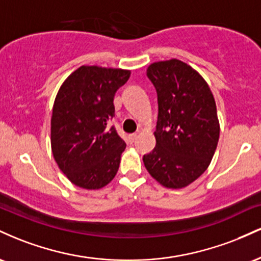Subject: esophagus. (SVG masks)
Segmentation results:
<instances>
[{"mask_svg": "<svg viewBox=\"0 0 261 261\" xmlns=\"http://www.w3.org/2000/svg\"><path fill=\"white\" fill-rule=\"evenodd\" d=\"M136 137H137V134H131V135H128V141H130V143L135 142V140H136Z\"/></svg>", "mask_w": 261, "mask_h": 261, "instance_id": "obj_1", "label": "esophagus"}]
</instances>
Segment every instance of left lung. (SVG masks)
<instances>
[{"label":"left lung","instance_id":"8db88e82","mask_svg":"<svg viewBox=\"0 0 261 261\" xmlns=\"http://www.w3.org/2000/svg\"><path fill=\"white\" fill-rule=\"evenodd\" d=\"M147 77L158 98L155 147L143 155L152 178L181 189L207 169L220 139L216 101L203 77L180 60L153 62Z\"/></svg>","mask_w":261,"mask_h":261}]
</instances>
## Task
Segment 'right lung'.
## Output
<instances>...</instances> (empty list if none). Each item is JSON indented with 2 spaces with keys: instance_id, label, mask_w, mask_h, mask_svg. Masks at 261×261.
<instances>
[{
  "instance_id": "obj_1",
  "label": "right lung",
  "mask_w": 261,
  "mask_h": 261,
  "mask_svg": "<svg viewBox=\"0 0 261 261\" xmlns=\"http://www.w3.org/2000/svg\"><path fill=\"white\" fill-rule=\"evenodd\" d=\"M131 71L81 66L60 87L53 107L51 151L68 180L87 190L104 188L116 175L126 143L108 128L114 95Z\"/></svg>"
}]
</instances>
